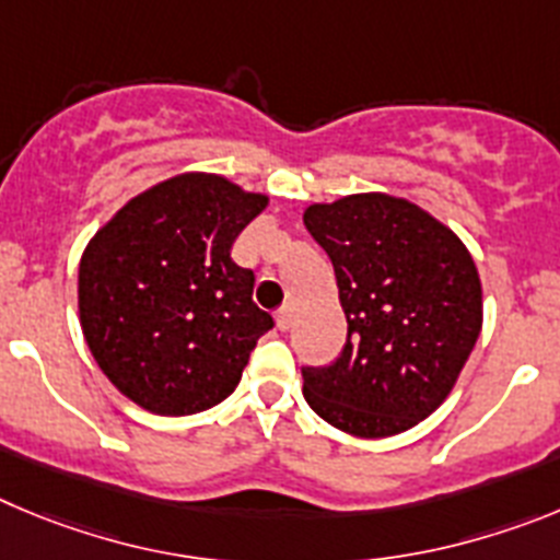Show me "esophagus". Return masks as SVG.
Wrapping results in <instances>:
<instances>
[{
  "mask_svg": "<svg viewBox=\"0 0 560 560\" xmlns=\"http://www.w3.org/2000/svg\"><path fill=\"white\" fill-rule=\"evenodd\" d=\"M276 326H279L281 331H287L292 326V310L290 306H281L279 312H276Z\"/></svg>",
  "mask_w": 560,
  "mask_h": 560,
  "instance_id": "34e87169",
  "label": "esophagus"
}]
</instances>
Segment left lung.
Masks as SVG:
<instances>
[{
  "label": "left lung",
  "mask_w": 560,
  "mask_h": 560,
  "mask_svg": "<svg viewBox=\"0 0 560 560\" xmlns=\"http://www.w3.org/2000/svg\"><path fill=\"white\" fill-rule=\"evenodd\" d=\"M304 225L335 265L349 337L304 368V399L357 438L410 430L443 405L482 329V287L460 236L385 192L312 203Z\"/></svg>",
  "instance_id": "1"
}]
</instances>
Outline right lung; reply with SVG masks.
Here are the masks:
<instances>
[{"label":"right lung","mask_w":560,"mask_h":560,"mask_svg":"<svg viewBox=\"0 0 560 560\" xmlns=\"http://www.w3.org/2000/svg\"><path fill=\"white\" fill-rule=\"evenodd\" d=\"M268 195L223 175L184 173L150 186L92 236L78 306L100 371L155 416L220 405L243 380L273 317L254 304V270L231 259Z\"/></svg>","instance_id":"1"}]
</instances>
